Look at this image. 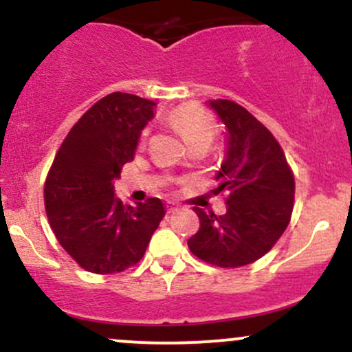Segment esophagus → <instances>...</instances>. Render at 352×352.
Returning <instances> with one entry per match:
<instances>
[{"instance_id":"esophagus-1","label":"esophagus","mask_w":352,"mask_h":352,"mask_svg":"<svg viewBox=\"0 0 352 352\" xmlns=\"http://www.w3.org/2000/svg\"><path fill=\"white\" fill-rule=\"evenodd\" d=\"M175 211H179V204L173 201L166 202V212H175Z\"/></svg>"}]
</instances>
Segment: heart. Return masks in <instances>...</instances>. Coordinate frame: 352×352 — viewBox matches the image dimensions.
<instances>
[{"mask_svg": "<svg viewBox=\"0 0 352 352\" xmlns=\"http://www.w3.org/2000/svg\"><path fill=\"white\" fill-rule=\"evenodd\" d=\"M168 122L180 134L187 146L194 143H206L209 146L214 138V122L206 110L194 104H186L168 116ZM148 131H144L141 143H144Z\"/></svg>", "mask_w": 352, "mask_h": 352, "instance_id": "b5f03b06", "label": "heart"}]
</instances>
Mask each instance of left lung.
<instances>
[{
  "mask_svg": "<svg viewBox=\"0 0 352 352\" xmlns=\"http://www.w3.org/2000/svg\"><path fill=\"white\" fill-rule=\"evenodd\" d=\"M225 126L226 150L214 179L225 190L226 212L196 208L199 232L187 240L190 252L218 267H240L267 254L285 233L294 201V179L271 133L242 105L206 102Z\"/></svg>",
  "mask_w": 352,
  "mask_h": 352,
  "instance_id": "1",
  "label": "left lung"
}]
</instances>
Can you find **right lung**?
Here are the masks:
<instances>
[{"label":"right lung","mask_w":352,"mask_h":352,"mask_svg":"<svg viewBox=\"0 0 352 352\" xmlns=\"http://www.w3.org/2000/svg\"><path fill=\"white\" fill-rule=\"evenodd\" d=\"M155 107L153 100L120 91L98 100L63 141L45 180V212L56 239L95 274L138 264L165 216L158 197L124 206L113 190Z\"/></svg>","instance_id":"obj_1"}]
</instances>
